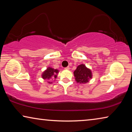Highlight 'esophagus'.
<instances>
[{
    "mask_svg": "<svg viewBox=\"0 0 132 132\" xmlns=\"http://www.w3.org/2000/svg\"><path fill=\"white\" fill-rule=\"evenodd\" d=\"M64 69H66V70H69V69H70V68H69V66H68V67H66V68H64Z\"/></svg>",
    "mask_w": 132,
    "mask_h": 132,
    "instance_id": "obj_1",
    "label": "esophagus"
}]
</instances>
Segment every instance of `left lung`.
<instances>
[{
    "label": "left lung",
    "instance_id": "obj_1",
    "mask_svg": "<svg viewBox=\"0 0 132 132\" xmlns=\"http://www.w3.org/2000/svg\"><path fill=\"white\" fill-rule=\"evenodd\" d=\"M75 80L77 83L86 84L92 79L93 73L90 69L84 64H81L77 67L74 71Z\"/></svg>",
    "mask_w": 132,
    "mask_h": 132
}]
</instances>
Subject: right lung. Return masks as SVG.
I'll use <instances>...</instances> for the list:
<instances>
[{"mask_svg":"<svg viewBox=\"0 0 132 132\" xmlns=\"http://www.w3.org/2000/svg\"><path fill=\"white\" fill-rule=\"evenodd\" d=\"M59 70L55 69L51 67H48L46 70H45L42 72L41 75V77L43 79L47 80L48 83H52V81H51V80H55L57 78V76L59 73ZM50 79L51 80L50 81Z\"/></svg>","mask_w":132,"mask_h":132,"instance_id":"1","label":"right lung"}]
</instances>
